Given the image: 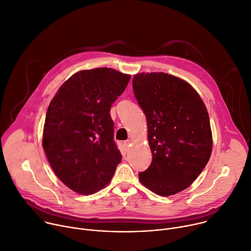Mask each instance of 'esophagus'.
<instances>
[{"label": "esophagus", "mask_w": 251, "mask_h": 251, "mask_svg": "<svg viewBox=\"0 0 251 251\" xmlns=\"http://www.w3.org/2000/svg\"><path fill=\"white\" fill-rule=\"evenodd\" d=\"M130 142H131L130 139H126V140L124 141V145H125L126 148H128V147L130 146Z\"/></svg>", "instance_id": "1"}]
</instances>
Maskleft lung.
I'll return each mask as SVG.
<instances>
[{"mask_svg": "<svg viewBox=\"0 0 251 251\" xmlns=\"http://www.w3.org/2000/svg\"><path fill=\"white\" fill-rule=\"evenodd\" d=\"M132 89L146 117L152 153L139 181L159 196L177 194L197 179L211 157L207 108L190 84L167 73L136 74Z\"/></svg>", "mask_w": 251, "mask_h": 251, "instance_id": "obj_1", "label": "left lung"}]
</instances>
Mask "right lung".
<instances>
[{"instance_id": "1", "label": "right lung", "mask_w": 251, "mask_h": 251, "mask_svg": "<svg viewBox=\"0 0 251 251\" xmlns=\"http://www.w3.org/2000/svg\"><path fill=\"white\" fill-rule=\"evenodd\" d=\"M129 79L112 68L82 70L62 84L49 104L42 146L56 176L76 193L103 189L122 160L110 111Z\"/></svg>"}]
</instances>
